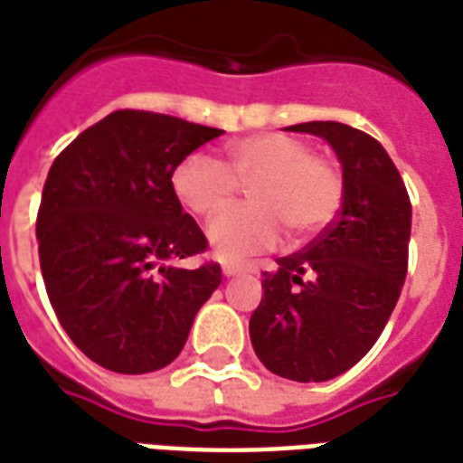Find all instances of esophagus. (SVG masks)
I'll list each match as a JSON object with an SVG mask.
<instances>
[{
    "label": "esophagus",
    "instance_id": "esophagus-1",
    "mask_svg": "<svg viewBox=\"0 0 463 463\" xmlns=\"http://www.w3.org/2000/svg\"><path fill=\"white\" fill-rule=\"evenodd\" d=\"M245 271H257V264H245V262H225L223 264L225 277H235V274H245Z\"/></svg>",
    "mask_w": 463,
    "mask_h": 463
}]
</instances>
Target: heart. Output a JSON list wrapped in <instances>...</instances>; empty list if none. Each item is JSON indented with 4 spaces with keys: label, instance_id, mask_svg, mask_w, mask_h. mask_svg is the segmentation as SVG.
I'll return each mask as SVG.
<instances>
[{
    "label": "heart",
    "instance_id": "b5f03b06",
    "mask_svg": "<svg viewBox=\"0 0 463 463\" xmlns=\"http://www.w3.org/2000/svg\"><path fill=\"white\" fill-rule=\"evenodd\" d=\"M247 184L252 201L228 208L208 225V240L223 260L274 247L284 225L296 238L323 231L340 211L345 176L327 155L313 153L288 133H257L228 146V165L192 153L172 172V189L196 216H216Z\"/></svg>",
    "mask_w": 463,
    "mask_h": 463
}]
</instances>
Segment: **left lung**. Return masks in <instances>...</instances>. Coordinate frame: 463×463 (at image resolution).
<instances>
[{"instance_id": "obj_1", "label": "left lung", "mask_w": 463, "mask_h": 463, "mask_svg": "<svg viewBox=\"0 0 463 463\" xmlns=\"http://www.w3.org/2000/svg\"><path fill=\"white\" fill-rule=\"evenodd\" d=\"M291 130L335 147L345 194L333 223L264 274L250 340L269 372L306 383L352 369L383 333L408 274L412 208L376 137L337 121L296 123Z\"/></svg>"}]
</instances>
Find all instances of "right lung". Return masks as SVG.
Segmentation results:
<instances>
[{"mask_svg":"<svg viewBox=\"0 0 463 463\" xmlns=\"http://www.w3.org/2000/svg\"><path fill=\"white\" fill-rule=\"evenodd\" d=\"M221 133L121 109L52 162L35 218L45 291L70 340L109 372L175 362L223 279L216 262L179 264L208 240L172 189L176 165Z\"/></svg>","mask_w":463,"mask_h":463,"instance_id":"right-lung-1","label":"right lung"}]
</instances>
